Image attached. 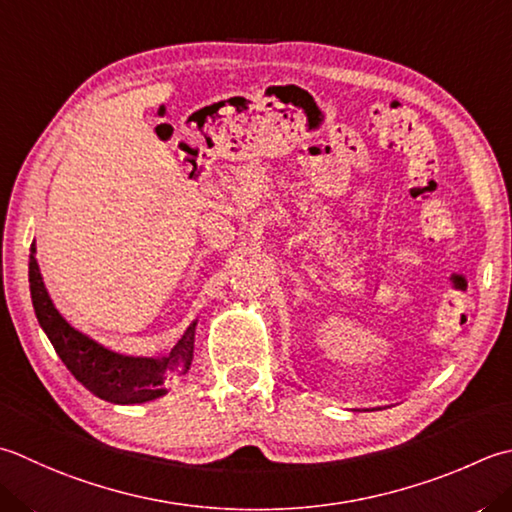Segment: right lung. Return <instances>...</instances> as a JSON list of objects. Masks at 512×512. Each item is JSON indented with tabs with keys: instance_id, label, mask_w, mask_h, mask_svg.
<instances>
[{
	"instance_id": "obj_1",
	"label": "right lung",
	"mask_w": 512,
	"mask_h": 512,
	"mask_svg": "<svg viewBox=\"0 0 512 512\" xmlns=\"http://www.w3.org/2000/svg\"><path fill=\"white\" fill-rule=\"evenodd\" d=\"M28 282L39 326L44 328L50 344L77 382L95 397L110 404H144L164 397L168 388L188 373L195 348V322L188 326L175 348L162 357L119 355L79 333L55 308L39 273L35 244L30 246Z\"/></svg>"
}]
</instances>
